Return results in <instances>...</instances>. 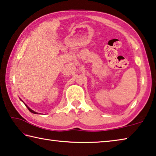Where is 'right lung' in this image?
I'll return each instance as SVG.
<instances>
[{"label":"right lung","instance_id":"right-lung-1","mask_svg":"<svg viewBox=\"0 0 156 156\" xmlns=\"http://www.w3.org/2000/svg\"><path fill=\"white\" fill-rule=\"evenodd\" d=\"M26 107H27V108H28V110H29V111H30V112H32V113H33V114H38V113H37V112H34V111H33V110H32V109H30V108H29V107H28L27 106V105H26Z\"/></svg>","mask_w":156,"mask_h":156}]
</instances>
